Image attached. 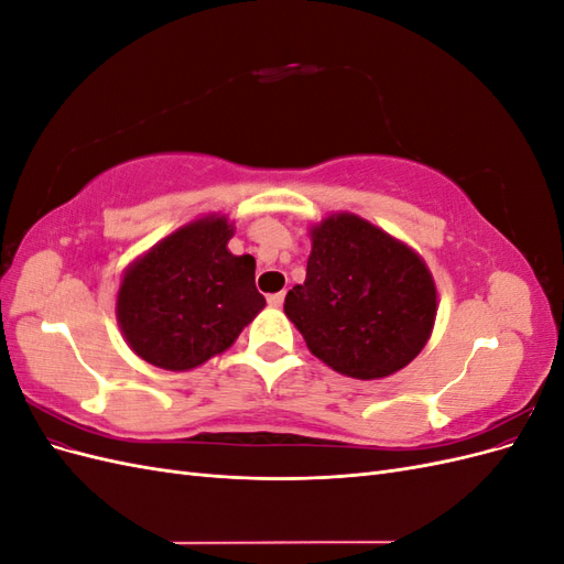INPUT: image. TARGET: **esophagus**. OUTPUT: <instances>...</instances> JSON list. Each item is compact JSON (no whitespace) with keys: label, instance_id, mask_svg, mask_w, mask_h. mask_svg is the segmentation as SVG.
<instances>
[{"label":"esophagus","instance_id":"esophagus-1","mask_svg":"<svg viewBox=\"0 0 564 564\" xmlns=\"http://www.w3.org/2000/svg\"><path fill=\"white\" fill-rule=\"evenodd\" d=\"M282 303H284V292H278V294H270V296H268V305H270V308H280Z\"/></svg>","mask_w":564,"mask_h":564}]
</instances>
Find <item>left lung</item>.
<instances>
[{"label":"left lung","instance_id":"1","mask_svg":"<svg viewBox=\"0 0 564 564\" xmlns=\"http://www.w3.org/2000/svg\"><path fill=\"white\" fill-rule=\"evenodd\" d=\"M311 242L305 282L284 299L308 350L362 381L412 362L437 315V289L421 256L348 212L313 226Z\"/></svg>","mask_w":564,"mask_h":564}]
</instances>
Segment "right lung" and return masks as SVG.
I'll use <instances>...</instances> for the list:
<instances>
[{"label":"right lung","instance_id":"add662e5","mask_svg":"<svg viewBox=\"0 0 564 564\" xmlns=\"http://www.w3.org/2000/svg\"><path fill=\"white\" fill-rule=\"evenodd\" d=\"M235 228L209 214L135 259L117 292V322L141 360L187 371L228 350L265 299L253 284V256H235Z\"/></svg>","mask_w":564,"mask_h":564}]
</instances>
